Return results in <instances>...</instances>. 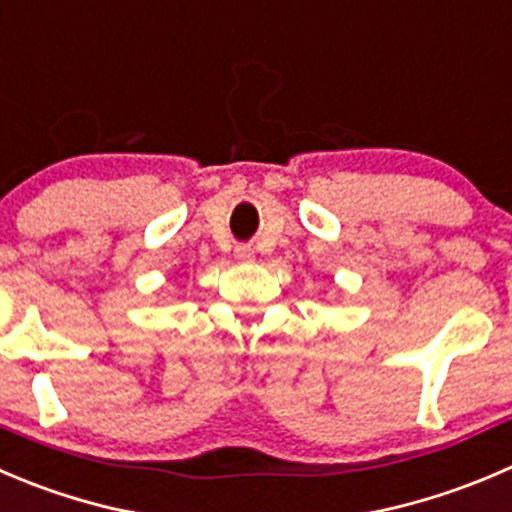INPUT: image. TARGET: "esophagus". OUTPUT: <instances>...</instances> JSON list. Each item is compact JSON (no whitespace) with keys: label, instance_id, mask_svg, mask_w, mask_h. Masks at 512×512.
I'll list each match as a JSON object with an SVG mask.
<instances>
[{"label":"esophagus","instance_id":"34e87169","mask_svg":"<svg viewBox=\"0 0 512 512\" xmlns=\"http://www.w3.org/2000/svg\"><path fill=\"white\" fill-rule=\"evenodd\" d=\"M235 257L240 262H252V260H255V250H252L250 245H237L235 247Z\"/></svg>","mask_w":512,"mask_h":512}]
</instances>
